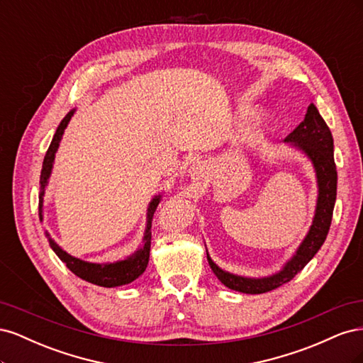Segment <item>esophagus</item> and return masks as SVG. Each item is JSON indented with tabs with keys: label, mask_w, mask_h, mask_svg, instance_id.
<instances>
[{
	"label": "esophagus",
	"mask_w": 363,
	"mask_h": 363,
	"mask_svg": "<svg viewBox=\"0 0 363 363\" xmlns=\"http://www.w3.org/2000/svg\"><path fill=\"white\" fill-rule=\"evenodd\" d=\"M204 174H206V169L203 167V163L196 162V164H194V168L191 169V175L196 180H201L204 177Z\"/></svg>",
	"instance_id": "obj_1"
}]
</instances>
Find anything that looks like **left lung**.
<instances>
[{"mask_svg": "<svg viewBox=\"0 0 363 363\" xmlns=\"http://www.w3.org/2000/svg\"><path fill=\"white\" fill-rule=\"evenodd\" d=\"M284 142H289L294 147L304 151L315 167L318 179V203L313 224L306 239L303 240V244L296 250L295 256L284 265L280 272L274 274L271 277L247 279L235 276V274L218 268L207 255L208 265H211L215 276L227 288L238 292L265 294L291 281L311 262L318 250L321 248L328 235V230H330L337 186V172L333 157V138L330 128H328L325 121L321 118L315 104L307 107L304 119L298 127L294 128L292 133L286 136Z\"/></svg>", "mask_w": 363, "mask_h": 363, "instance_id": "left-lung-1", "label": "left lung"}]
</instances>
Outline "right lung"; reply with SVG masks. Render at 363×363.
Segmentation results:
<instances>
[{"mask_svg": "<svg viewBox=\"0 0 363 363\" xmlns=\"http://www.w3.org/2000/svg\"><path fill=\"white\" fill-rule=\"evenodd\" d=\"M74 111L69 112L67 116L62 119L60 125L56 130V135H54L51 144L48 147V151L45 155L42 163V172H40V195H39V218L42 219V206H43V191H45V186L48 183L54 156H56V151L59 148L60 139L65 128H67L69 119L72 116ZM160 201V195L152 199V201L148 206V213H147V228H145V236H144V247L139 251H136L133 256L119 260L115 263H106V265H100V263H89L83 262L80 259H75L69 256L67 251H63L54 240L50 238V245L52 251L56 252L62 262L67 263L69 271H72L77 277H80L86 281L98 284V286L104 288H115V286H123V284L131 283L136 280L142 272L145 271L148 260H150V248H151V221L152 215H155L157 204ZM48 236V235H47Z\"/></svg>", "mask_w": 363, "mask_h": 363, "instance_id": "obj_1", "label": "right lung"}]
</instances>
